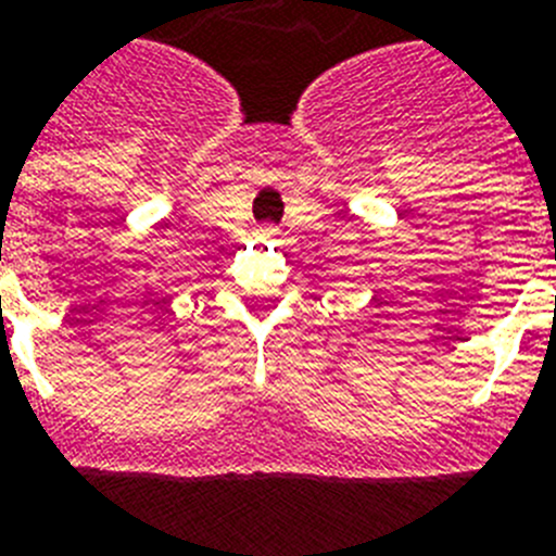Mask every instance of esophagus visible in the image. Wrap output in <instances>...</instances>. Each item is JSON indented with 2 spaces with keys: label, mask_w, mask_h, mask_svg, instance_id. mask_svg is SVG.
I'll return each instance as SVG.
<instances>
[{
  "label": "esophagus",
  "mask_w": 556,
  "mask_h": 556,
  "mask_svg": "<svg viewBox=\"0 0 556 556\" xmlns=\"http://www.w3.org/2000/svg\"><path fill=\"white\" fill-rule=\"evenodd\" d=\"M260 235H263L265 240H274L277 238V226H263V229H260Z\"/></svg>",
  "instance_id": "obj_1"
}]
</instances>
